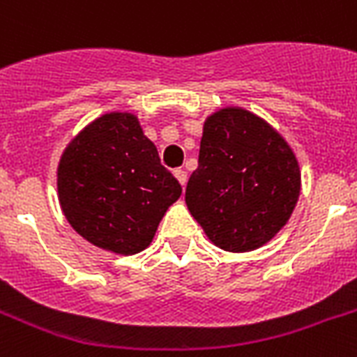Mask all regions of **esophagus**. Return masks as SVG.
Here are the masks:
<instances>
[{"instance_id": "esophagus-1", "label": "esophagus", "mask_w": 357, "mask_h": 357, "mask_svg": "<svg viewBox=\"0 0 357 357\" xmlns=\"http://www.w3.org/2000/svg\"><path fill=\"white\" fill-rule=\"evenodd\" d=\"M174 176H176V178H178V181L181 185H187V172H185L183 168H176V170H174Z\"/></svg>"}]
</instances>
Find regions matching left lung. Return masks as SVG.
I'll return each mask as SVG.
<instances>
[{"label": "left lung", "instance_id": "obj_1", "mask_svg": "<svg viewBox=\"0 0 357 357\" xmlns=\"http://www.w3.org/2000/svg\"><path fill=\"white\" fill-rule=\"evenodd\" d=\"M298 195L296 157L265 120L244 109L207 119L185 202L218 248L263 246L285 226Z\"/></svg>", "mask_w": 357, "mask_h": 357}]
</instances>
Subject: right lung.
Instances as JSON below:
<instances>
[{
  "instance_id": "right-lung-1",
  "label": "right lung",
  "mask_w": 357,
  "mask_h": 357,
  "mask_svg": "<svg viewBox=\"0 0 357 357\" xmlns=\"http://www.w3.org/2000/svg\"><path fill=\"white\" fill-rule=\"evenodd\" d=\"M59 200L72 228L116 254L151 243L181 185L161 165L137 116L111 113L75 137L59 165Z\"/></svg>"
}]
</instances>
